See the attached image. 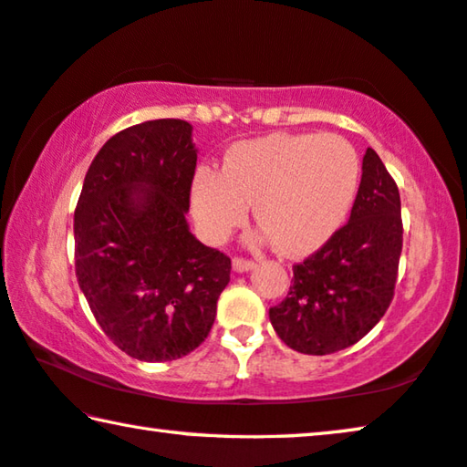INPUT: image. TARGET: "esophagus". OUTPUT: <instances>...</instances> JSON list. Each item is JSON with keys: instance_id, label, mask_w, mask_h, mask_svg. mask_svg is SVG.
Instances as JSON below:
<instances>
[{"instance_id": "34e87169", "label": "esophagus", "mask_w": 467, "mask_h": 467, "mask_svg": "<svg viewBox=\"0 0 467 467\" xmlns=\"http://www.w3.org/2000/svg\"><path fill=\"white\" fill-rule=\"evenodd\" d=\"M233 268L236 270V273H247V270L255 268V262L254 260H247V257L236 255L234 260H233Z\"/></svg>"}]
</instances>
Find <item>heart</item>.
Returning a JSON list of instances; mask_svg holds the SVG:
<instances>
[{
	"instance_id": "b5f03b06",
	"label": "heart",
	"mask_w": 467,
	"mask_h": 467,
	"mask_svg": "<svg viewBox=\"0 0 467 467\" xmlns=\"http://www.w3.org/2000/svg\"><path fill=\"white\" fill-rule=\"evenodd\" d=\"M360 161L337 134H270L236 142L222 171L201 167L191 201L201 231L224 239L254 205L262 234L281 252H315L337 231L358 189Z\"/></svg>"
}]
</instances>
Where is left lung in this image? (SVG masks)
<instances>
[{
    "label": "left lung",
    "instance_id": "1",
    "mask_svg": "<svg viewBox=\"0 0 467 467\" xmlns=\"http://www.w3.org/2000/svg\"><path fill=\"white\" fill-rule=\"evenodd\" d=\"M400 252L399 186L367 149L350 220L296 264L287 297L268 312L276 336L315 357L357 344L392 302Z\"/></svg>",
    "mask_w": 467,
    "mask_h": 467
}]
</instances>
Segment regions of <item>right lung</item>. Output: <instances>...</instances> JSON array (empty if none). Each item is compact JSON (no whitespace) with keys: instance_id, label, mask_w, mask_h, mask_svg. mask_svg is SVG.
Wrapping results in <instances>:
<instances>
[{"instance_id":"right-lung-1","label":"right lung","mask_w":467,"mask_h":467,"mask_svg":"<svg viewBox=\"0 0 467 467\" xmlns=\"http://www.w3.org/2000/svg\"><path fill=\"white\" fill-rule=\"evenodd\" d=\"M191 123L144 121L94 157L75 207V275L96 323L131 358L163 363L210 336L231 257L186 224Z\"/></svg>"}]
</instances>
